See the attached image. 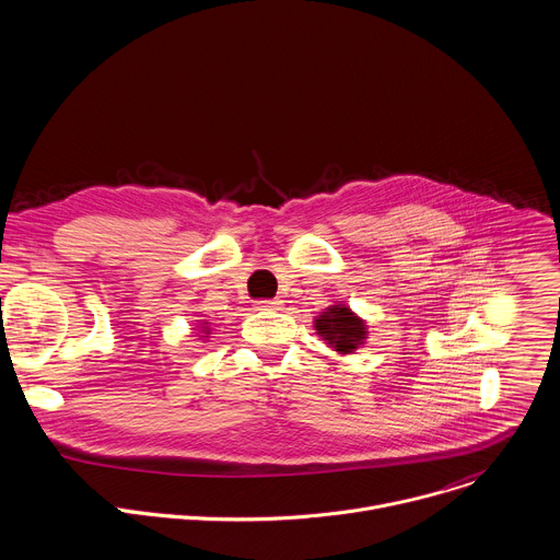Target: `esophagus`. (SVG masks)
Wrapping results in <instances>:
<instances>
[{"instance_id": "esophagus-1", "label": "esophagus", "mask_w": 560, "mask_h": 560, "mask_svg": "<svg viewBox=\"0 0 560 560\" xmlns=\"http://www.w3.org/2000/svg\"><path fill=\"white\" fill-rule=\"evenodd\" d=\"M281 299H264V301H257V310H279L281 307Z\"/></svg>"}]
</instances>
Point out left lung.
Listing matches in <instances>:
<instances>
[{
	"instance_id": "8db88e82",
	"label": "left lung",
	"mask_w": 560,
	"mask_h": 560,
	"mask_svg": "<svg viewBox=\"0 0 560 560\" xmlns=\"http://www.w3.org/2000/svg\"><path fill=\"white\" fill-rule=\"evenodd\" d=\"M316 332L328 341L337 352L350 354L365 339V324L350 307L332 305L322 316L314 318Z\"/></svg>"
}]
</instances>
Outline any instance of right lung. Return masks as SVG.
<instances>
[{
    "instance_id": "add662e5",
    "label": "right lung",
    "mask_w": 560,
    "mask_h": 560,
    "mask_svg": "<svg viewBox=\"0 0 560 560\" xmlns=\"http://www.w3.org/2000/svg\"><path fill=\"white\" fill-rule=\"evenodd\" d=\"M206 330H208V328H206ZM206 335H208V332H206Z\"/></svg>"
}]
</instances>
